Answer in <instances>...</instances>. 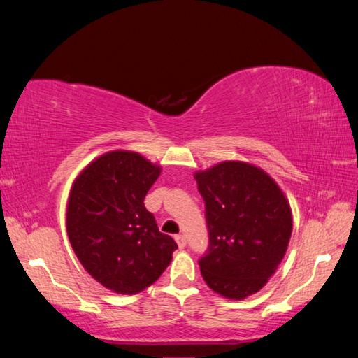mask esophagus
Instances as JSON below:
<instances>
[{"mask_svg":"<svg viewBox=\"0 0 358 358\" xmlns=\"http://www.w3.org/2000/svg\"><path fill=\"white\" fill-rule=\"evenodd\" d=\"M175 241H177V245H178L180 250H183V248L186 246V238H185V235H181V234L175 235Z\"/></svg>","mask_w":358,"mask_h":358,"instance_id":"34e87169","label":"esophagus"}]
</instances>
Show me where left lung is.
<instances>
[{"label":"left lung","mask_w":358,"mask_h":358,"mask_svg":"<svg viewBox=\"0 0 358 358\" xmlns=\"http://www.w3.org/2000/svg\"><path fill=\"white\" fill-rule=\"evenodd\" d=\"M194 178L210 235L201 273L224 299L243 300L268 282L287 251L290 205L276 181L250 162L224 161Z\"/></svg>","instance_id":"obj_1"}]
</instances>
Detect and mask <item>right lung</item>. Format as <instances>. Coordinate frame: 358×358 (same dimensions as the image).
Segmentation results:
<instances>
[{"mask_svg": "<svg viewBox=\"0 0 358 358\" xmlns=\"http://www.w3.org/2000/svg\"><path fill=\"white\" fill-rule=\"evenodd\" d=\"M161 167L128 150L101 155L72 183L66 230L77 259L96 281L134 295L162 275L177 250L143 199Z\"/></svg>", "mask_w": 358, "mask_h": 358, "instance_id": "1", "label": "right lung"}]
</instances>
